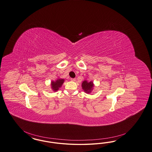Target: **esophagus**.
<instances>
[{"mask_svg":"<svg viewBox=\"0 0 152 152\" xmlns=\"http://www.w3.org/2000/svg\"><path fill=\"white\" fill-rule=\"evenodd\" d=\"M71 80L72 81H76V79L75 78H71Z\"/></svg>","mask_w":152,"mask_h":152,"instance_id":"obj_1","label":"esophagus"}]
</instances>
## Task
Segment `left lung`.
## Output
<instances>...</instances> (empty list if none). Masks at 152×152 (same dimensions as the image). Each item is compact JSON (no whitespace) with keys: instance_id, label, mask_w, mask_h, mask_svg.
<instances>
[{"instance_id":"1","label":"left lung","mask_w":152,"mask_h":152,"mask_svg":"<svg viewBox=\"0 0 152 152\" xmlns=\"http://www.w3.org/2000/svg\"><path fill=\"white\" fill-rule=\"evenodd\" d=\"M93 83L90 81V82H88L87 81H84V82L82 84V88L85 91V93H90L91 90L93 89Z\"/></svg>"}]
</instances>
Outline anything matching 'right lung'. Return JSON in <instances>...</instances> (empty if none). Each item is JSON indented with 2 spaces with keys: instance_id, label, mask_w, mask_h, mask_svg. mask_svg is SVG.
I'll list each match as a JSON object with an SVG mask.
<instances>
[{
  "instance_id": "obj_1",
  "label": "right lung",
  "mask_w": 152,
  "mask_h": 152,
  "mask_svg": "<svg viewBox=\"0 0 152 152\" xmlns=\"http://www.w3.org/2000/svg\"><path fill=\"white\" fill-rule=\"evenodd\" d=\"M64 80L63 79H58L56 81H52V87L54 91H57L59 88L62 85Z\"/></svg>"
}]
</instances>
